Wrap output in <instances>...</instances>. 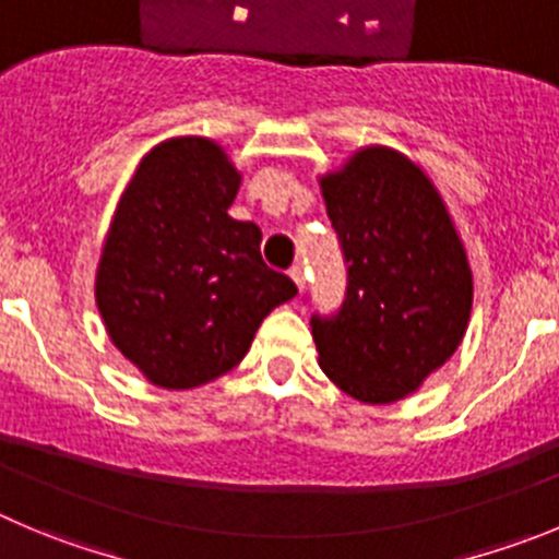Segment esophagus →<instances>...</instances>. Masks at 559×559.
I'll return each mask as SVG.
<instances>
[{
	"label": "esophagus",
	"mask_w": 559,
	"mask_h": 559,
	"mask_svg": "<svg viewBox=\"0 0 559 559\" xmlns=\"http://www.w3.org/2000/svg\"><path fill=\"white\" fill-rule=\"evenodd\" d=\"M289 278L295 281L297 289L304 292L306 289V267H304V264H295V267L289 270Z\"/></svg>",
	"instance_id": "1"
}]
</instances>
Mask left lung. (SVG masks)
Segmentation results:
<instances>
[{
    "label": "left lung",
    "instance_id": "left-lung-1",
    "mask_svg": "<svg viewBox=\"0 0 559 559\" xmlns=\"http://www.w3.org/2000/svg\"><path fill=\"white\" fill-rule=\"evenodd\" d=\"M320 190L347 262L342 311L311 322L320 367L358 403H397L466 336V245L430 176L389 145L356 148L320 176Z\"/></svg>",
    "mask_w": 559,
    "mask_h": 559
}]
</instances>
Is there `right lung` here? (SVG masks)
<instances>
[{"label": "right lung", "mask_w": 559, "mask_h": 559, "mask_svg": "<svg viewBox=\"0 0 559 559\" xmlns=\"http://www.w3.org/2000/svg\"><path fill=\"white\" fill-rule=\"evenodd\" d=\"M242 174L221 143L181 134L140 159L104 237L96 306L109 342L159 389L237 367L275 306L297 295L262 262V231L234 221Z\"/></svg>", "instance_id": "obj_1"}]
</instances>
